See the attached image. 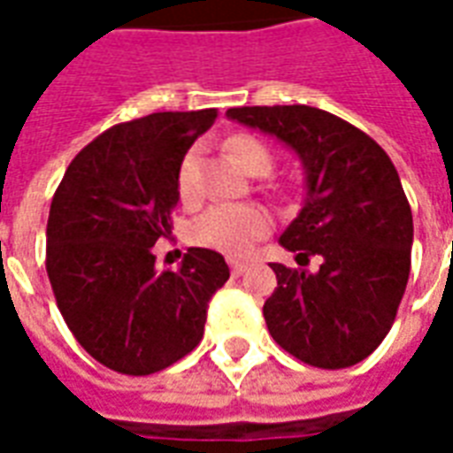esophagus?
<instances>
[{
    "label": "esophagus",
    "instance_id": "esophagus-1",
    "mask_svg": "<svg viewBox=\"0 0 453 453\" xmlns=\"http://www.w3.org/2000/svg\"><path fill=\"white\" fill-rule=\"evenodd\" d=\"M247 269H250V265H245V262H235V259L230 262V272H233V276H242Z\"/></svg>",
    "mask_w": 453,
    "mask_h": 453
}]
</instances>
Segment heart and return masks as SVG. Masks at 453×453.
Returning <instances> with one entry per match:
<instances>
[{"mask_svg": "<svg viewBox=\"0 0 453 453\" xmlns=\"http://www.w3.org/2000/svg\"><path fill=\"white\" fill-rule=\"evenodd\" d=\"M226 150L240 167L252 174H269L274 157L262 140L252 135L227 138ZM177 194L184 203H194L198 196L196 187V155L187 152L177 172ZM272 230V216L257 203H218L206 208L188 227L191 242L198 247L216 250L227 257H247L262 237Z\"/></svg>", "mask_w": 453, "mask_h": 453, "instance_id": "b5f03b06", "label": "heart"}]
</instances>
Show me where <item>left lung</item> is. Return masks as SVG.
Masks as SVG:
<instances>
[{
  "label": "left lung",
  "instance_id": "8db88e82",
  "mask_svg": "<svg viewBox=\"0 0 453 453\" xmlns=\"http://www.w3.org/2000/svg\"><path fill=\"white\" fill-rule=\"evenodd\" d=\"M227 116L276 135L305 167V203L279 242L320 269L272 265L265 320L276 344L318 369H347L388 334L410 276L412 211L386 150L340 116L242 106Z\"/></svg>",
  "mask_w": 453,
  "mask_h": 453
}]
</instances>
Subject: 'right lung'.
Segmentation results:
<instances>
[{
    "mask_svg": "<svg viewBox=\"0 0 453 453\" xmlns=\"http://www.w3.org/2000/svg\"><path fill=\"white\" fill-rule=\"evenodd\" d=\"M216 109L162 111L119 123L70 162L48 216L45 269L74 340L106 369L150 376L203 337L223 255L191 247L159 272L152 247L172 233L177 172Z\"/></svg>",
    "mask_w": 453,
    "mask_h": 453,
    "instance_id": "obj_1",
    "label": "right lung"
}]
</instances>
